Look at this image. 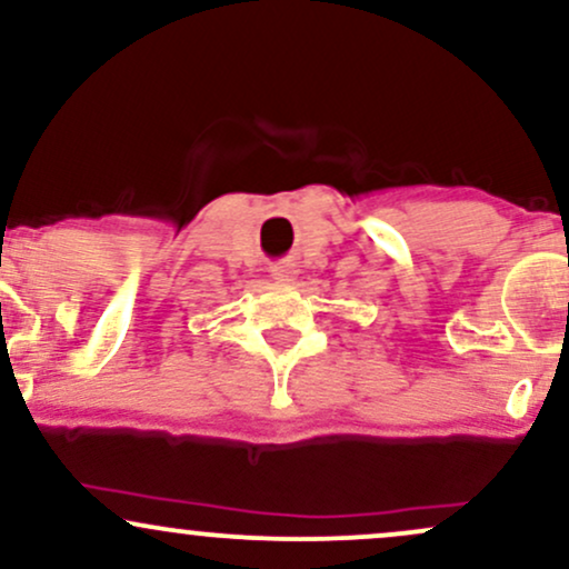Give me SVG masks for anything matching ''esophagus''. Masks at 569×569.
<instances>
[{
    "label": "esophagus",
    "instance_id": "esophagus-1",
    "mask_svg": "<svg viewBox=\"0 0 569 569\" xmlns=\"http://www.w3.org/2000/svg\"><path fill=\"white\" fill-rule=\"evenodd\" d=\"M270 272H272V278L280 280V283H289V280H293V267L291 264H276Z\"/></svg>",
    "mask_w": 569,
    "mask_h": 569
}]
</instances>
